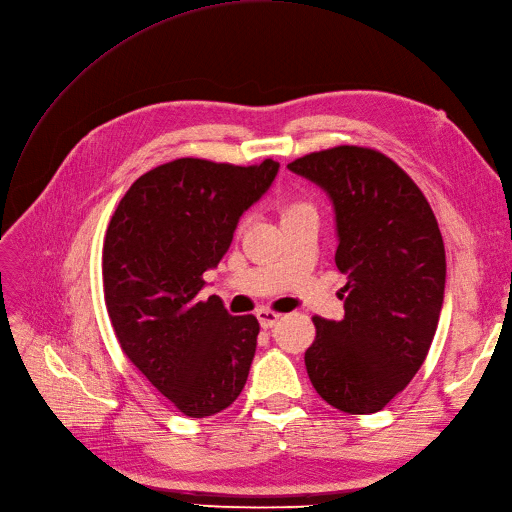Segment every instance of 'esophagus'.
<instances>
[{"label": "esophagus", "instance_id": "esophagus-1", "mask_svg": "<svg viewBox=\"0 0 512 512\" xmlns=\"http://www.w3.org/2000/svg\"><path fill=\"white\" fill-rule=\"evenodd\" d=\"M256 317H258V321H260V325H262V330H271V327L279 321V313H275V311H269V309H260L258 313H256Z\"/></svg>", "mask_w": 512, "mask_h": 512}]
</instances>
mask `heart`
<instances>
[{"mask_svg": "<svg viewBox=\"0 0 512 512\" xmlns=\"http://www.w3.org/2000/svg\"><path fill=\"white\" fill-rule=\"evenodd\" d=\"M313 208L309 206V203L304 201H283L279 206V212H281V220L283 218H290L294 214H300V212H311Z\"/></svg>", "mask_w": 512, "mask_h": 512, "instance_id": "heart-1", "label": "heart"}]
</instances>
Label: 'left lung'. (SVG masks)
I'll return each instance as SVG.
<instances>
[{
	"label": "left lung",
	"mask_w": 512,
	"mask_h": 512,
	"mask_svg": "<svg viewBox=\"0 0 512 512\" xmlns=\"http://www.w3.org/2000/svg\"><path fill=\"white\" fill-rule=\"evenodd\" d=\"M288 168L330 195L336 267L346 275L344 319L313 317L306 372L323 401L374 414L410 384L437 332L445 248L426 197L393 159L342 145Z\"/></svg>",
	"instance_id": "8db88e82"
}]
</instances>
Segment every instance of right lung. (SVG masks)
Segmentation results:
<instances>
[{
  "label": "right lung",
  "instance_id": "1",
  "mask_svg": "<svg viewBox=\"0 0 512 512\" xmlns=\"http://www.w3.org/2000/svg\"><path fill=\"white\" fill-rule=\"evenodd\" d=\"M279 163L233 166L182 157L142 174L121 197L102 245V290L121 351L191 418L239 397L260 332L218 296L199 300L203 273L227 254L241 214L269 191Z\"/></svg>",
  "mask_w": 512,
  "mask_h": 512
}]
</instances>
